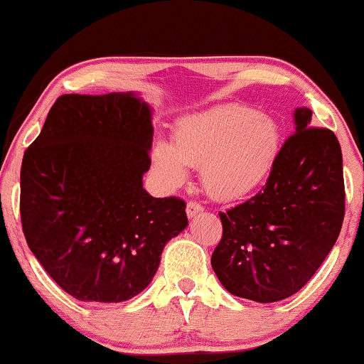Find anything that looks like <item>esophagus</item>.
Listing matches in <instances>:
<instances>
[{"mask_svg": "<svg viewBox=\"0 0 364 364\" xmlns=\"http://www.w3.org/2000/svg\"><path fill=\"white\" fill-rule=\"evenodd\" d=\"M203 212V207L200 205V203L196 202H188L186 205V215L190 217V219H195L196 215H200Z\"/></svg>", "mask_w": 364, "mask_h": 364, "instance_id": "34e87169", "label": "esophagus"}]
</instances>
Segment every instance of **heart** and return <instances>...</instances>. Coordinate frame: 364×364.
I'll return each mask as SVG.
<instances>
[{"instance_id": "1", "label": "heart", "mask_w": 364, "mask_h": 364, "mask_svg": "<svg viewBox=\"0 0 364 364\" xmlns=\"http://www.w3.org/2000/svg\"><path fill=\"white\" fill-rule=\"evenodd\" d=\"M281 149L282 132L274 118L246 106H220L179 121L173 144L156 141L152 164L168 188L186 181V166L202 168L207 193L236 202L269 181Z\"/></svg>"}]
</instances>
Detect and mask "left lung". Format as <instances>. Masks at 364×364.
Wrapping results in <instances>:
<instances>
[{
    "label": "left lung",
    "mask_w": 364,
    "mask_h": 364,
    "mask_svg": "<svg viewBox=\"0 0 364 364\" xmlns=\"http://www.w3.org/2000/svg\"><path fill=\"white\" fill-rule=\"evenodd\" d=\"M296 133L272 176L253 198L220 212L223 240L212 269L237 298L274 303L298 292L318 270L344 220V176L337 136L294 111Z\"/></svg>",
    "instance_id": "obj_1"
}]
</instances>
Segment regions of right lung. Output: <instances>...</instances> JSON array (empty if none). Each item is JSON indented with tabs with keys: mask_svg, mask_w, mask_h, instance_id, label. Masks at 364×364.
<instances>
[{
	"mask_svg": "<svg viewBox=\"0 0 364 364\" xmlns=\"http://www.w3.org/2000/svg\"><path fill=\"white\" fill-rule=\"evenodd\" d=\"M152 107L133 92L65 94L20 171L28 248L80 301L121 303L156 275L162 250L188 225L186 203L144 188Z\"/></svg>",
	"mask_w": 364,
	"mask_h": 364,
	"instance_id": "obj_1",
	"label": "right lung"
}]
</instances>
